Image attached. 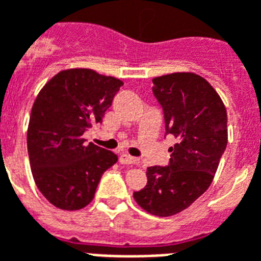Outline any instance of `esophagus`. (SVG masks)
Listing matches in <instances>:
<instances>
[{"instance_id": "obj_1", "label": "esophagus", "mask_w": 261, "mask_h": 261, "mask_svg": "<svg viewBox=\"0 0 261 261\" xmlns=\"http://www.w3.org/2000/svg\"><path fill=\"white\" fill-rule=\"evenodd\" d=\"M119 162H120L121 165H136L137 159L133 158V156L127 155V153H121L120 158H119Z\"/></svg>"}]
</instances>
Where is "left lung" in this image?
I'll list each match as a JSON object with an SVG mask.
<instances>
[{
  "label": "left lung",
  "mask_w": 261,
  "mask_h": 261,
  "mask_svg": "<svg viewBox=\"0 0 261 261\" xmlns=\"http://www.w3.org/2000/svg\"><path fill=\"white\" fill-rule=\"evenodd\" d=\"M152 91L165 112L166 134L177 140L167 167L146 170L134 199L153 216L190 207L209 188L228 142L227 109L209 82L191 71L155 77Z\"/></svg>",
  "instance_id": "1"
}]
</instances>
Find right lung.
I'll return each instance as SVG.
<instances>
[{"instance_id":"add662e5","label":"right lung","mask_w":261,"mask_h":261,"mask_svg":"<svg viewBox=\"0 0 261 261\" xmlns=\"http://www.w3.org/2000/svg\"><path fill=\"white\" fill-rule=\"evenodd\" d=\"M123 82L86 67L61 70L33 103L28 127L32 174L45 199L62 210L91 203L102 174L117 162L111 150L86 144L83 134L112 105Z\"/></svg>"}]
</instances>
